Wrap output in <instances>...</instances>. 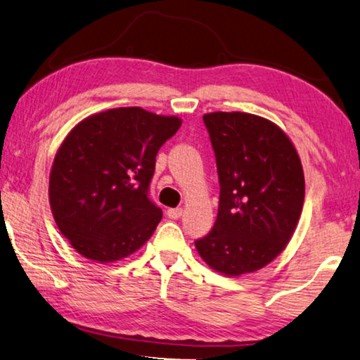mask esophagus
<instances>
[{"instance_id":"1","label":"esophagus","mask_w":360,"mask_h":360,"mask_svg":"<svg viewBox=\"0 0 360 360\" xmlns=\"http://www.w3.org/2000/svg\"><path fill=\"white\" fill-rule=\"evenodd\" d=\"M181 214H184V209H169L167 210V217L172 220H179Z\"/></svg>"}]
</instances>
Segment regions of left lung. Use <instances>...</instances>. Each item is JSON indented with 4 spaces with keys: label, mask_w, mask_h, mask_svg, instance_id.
<instances>
[{
    "label": "left lung",
    "mask_w": 360,
    "mask_h": 360,
    "mask_svg": "<svg viewBox=\"0 0 360 360\" xmlns=\"http://www.w3.org/2000/svg\"><path fill=\"white\" fill-rule=\"evenodd\" d=\"M215 151L220 202L212 231L194 245L212 269L240 276L285 249L304 202L295 146L266 117L243 111L202 116Z\"/></svg>",
    "instance_id": "1"
}]
</instances>
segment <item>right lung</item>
<instances>
[{"label":"right lung","mask_w":360,"mask_h":360,"mask_svg":"<svg viewBox=\"0 0 360 360\" xmlns=\"http://www.w3.org/2000/svg\"><path fill=\"white\" fill-rule=\"evenodd\" d=\"M176 116L113 108L78 122L49 175V204L60 233L87 260L111 263L137 252L162 210L148 198L156 155L179 131Z\"/></svg>","instance_id":"right-lung-1"}]
</instances>
